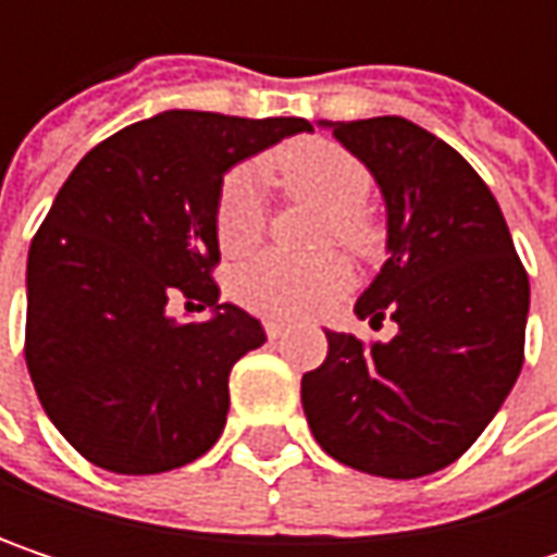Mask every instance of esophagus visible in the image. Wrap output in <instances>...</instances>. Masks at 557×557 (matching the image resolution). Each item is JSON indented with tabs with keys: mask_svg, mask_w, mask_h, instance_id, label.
I'll list each match as a JSON object with an SVG mask.
<instances>
[{
	"mask_svg": "<svg viewBox=\"0 0 557 557\" xmlns=\"http://www.w3.org/2000/svg\"><path fill=\"white\" fill-rule=\"evenodd\" d=\"M264 332H268V338H280V335L286 332V325L277 322V319H268V322H264Z\"/></svg>",
	"mask_w": 557,
	"mask_h": 557,
	"instance_id": "1",
	"label": "esophagus"
}]
</instances>
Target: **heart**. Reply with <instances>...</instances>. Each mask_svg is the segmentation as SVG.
Returning <instances> with one entry per match:
<instances>
[{"label": "heart", "instance_id": "heart-1", "mask_svg": "<svg viewBox=\"0 0 557 557\" xmlns=\"http://www.w3.org/2000/svg\"><path fill=\"white\" fill-rule=\"evenodd\" d=\"M274 170L286 193L309 199L325 212L322 238L358 255L374 245V225L361 209L371 196V173L351 151L325 138H302L280 151ZM215 235L228 255H242L261 242L264 196L255 170L238 168L222 180L215 199ZM345 289L348 268L335 255L299 261L268 251L245 261L232 277V293L242 306L277 319L319 312Z\"/></svg>", "mask_w": 557, "mask_h": 557}]
</instances>
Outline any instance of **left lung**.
<instances>
[{
	"mask_svg": "<svg viewBox=\"0 0 557 557\" xmlns=\"http://www.w3.org/2000/svg\"><path fill=\"white\" fill-rule=\"evenodd\" d=\"M371 170L387 206V261L358 319L389 342L329 332L302 374V409L325 455L393 481L458 461L522 371L529 277L487 183L451 145L399 115L319 122Z\"/></svg>",
	"mask_w": 557,
	"mask_h": 557,
	"instance_id": "8db88e82",
	"label": "left lung"
}]
</instances>
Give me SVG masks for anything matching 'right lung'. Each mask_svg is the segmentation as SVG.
I'll return each mask as SVG.
<instances>
[{
    "label": "right lung",
    "instance_id": "right-lung-1",
    "mask_svg": "<svg viewBox=\"0 0 557 557\" xmlns=\"http://www.w3.org/2000/svg\"><path fill=\"white\" fill-rule=\"evenodd\" d=\"M299 132L312 125L170 109L96 145L60 186L28 251L25 361L48 419L96 468L161 474L219 442L228 374L268 342L212 283L219 186ZM176 295L210 319L173 320Z\"/></svg>",
    "mask_w": 557,
    "mask_h": 557
}]
</instances>
